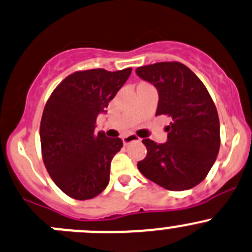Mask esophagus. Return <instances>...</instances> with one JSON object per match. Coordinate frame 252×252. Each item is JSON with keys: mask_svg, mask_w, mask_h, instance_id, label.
<instances>
[{"mask_svg": "<svg viewBox=\"0 0 252 252\" xmlns=\"http://www.w3.org/2000/svg\"><path fill=\"white\" fill-rule=\"evenodd\" d=\"M133 141H140V139H139L138 136L134 135V134H129V135L123 136V143L126 144V145H128V144L133 143Z\"/></svg>", "mask_w": 252, "mask_h": 252, "instance_id": "esophagus-1", "label": "esophagus"}]
</instances>
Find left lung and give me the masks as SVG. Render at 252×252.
<instances>
[{
  "instance_id": "obj_1",
  "label": "left lung",
  "mask_w": 252,
  "mask_h": 252,
  "mask_svg": "<svg viewBox=\"0 0 252 252\" xmlns=\"http://www.w3.org/2000/svg\"><path fill=\"white\" fill-rule=\"evenodd\" d=\"M136 75L156 87V116L171 118L167 141L144 139L146 158L138 168L146 178L170 191H185L206 178L219 153L220 126L216 104L203 82L186 65L156 63Z\"/></svg>"
}]
</instances>
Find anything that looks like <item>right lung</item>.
Returning a JSON list of instances; mask_svg holds the SVG:
<instances>
[{"label":"right lung","instance_id":"obj_1","mask_svg":"<svg viewBox=\"0 0 252 252\" xmlns=\"http://www.w3.org/2000/svg\"><path fill=\"white\" fill-rule=\"evenodd\" d=\"M131 67L92 69L69 75L53 91L40 122L43 161L55 185L69 197L91 199L109 182L111 161L123 146L119 138L97 133L96 121L126 84Z\"/></svg>","mask_w":252,"mask_h":252}]
</instances>
